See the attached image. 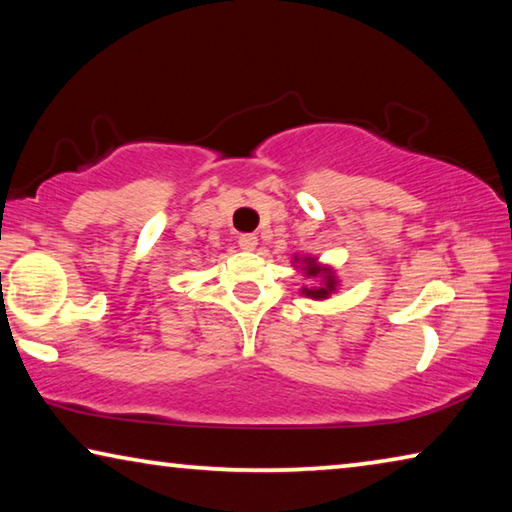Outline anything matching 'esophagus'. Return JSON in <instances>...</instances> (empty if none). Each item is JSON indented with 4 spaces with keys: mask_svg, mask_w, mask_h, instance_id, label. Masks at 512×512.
<instances>
[{
    "mask_svg": "<svg viewBox=\"0 0 512 512\" xmlns=\"http://www.w3.org/2000/svg\"><path fill=\"white\" fill-rule=\"evenodd\" d=\"M255 246H257V237L255 235H241L239 237V248L241 250H255Z\"/></svg>",
    "mask_w": 512,
    "mask_h": 512,
    "instance_id": "34e87169",
    "label": "esophagus"
}]
</instances>
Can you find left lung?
Segmentation results:
<instances>
[{
    "mask_svg": "<svg viewBox=\"0 0 512 512\" xmlns=\"http://www.w3.org/2000/svg\"><path fill=\"white\" fill-rule=\"evenodd\" d=\"M305 264H307V275H320V273H325L323 275V280H325V284L323 287H314V289H305V293L307 296H311V298H316V300H323V298H327L329 293L334 291V287H336V280H334V275H329V271L327 268H320V266H314V259H305Z\"/></svg>",
    "mask_w": 512,
    "mask_h": 512,
    "instance_id": "obj_1",
    "label": "left lung"
}]
</instances>
